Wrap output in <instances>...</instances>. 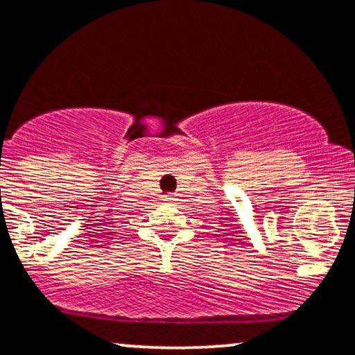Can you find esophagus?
<instances>
[{
	"mask_svg": "<svg viewBox=\"0 0 355 355\" xmlns=\"http://www.w3.org/2000/svg\"><path fill=\"white\" fill-rule=\"evenodd\" d=\"M164 198H165V202H173L175 195H173V193H166V195L164 196Z\"/></svg>",
	"mask_w": 355,
	"mask_h": 355,
	"instance_id": "1",
	"label": "esophagus"
}]
</instances>
